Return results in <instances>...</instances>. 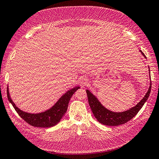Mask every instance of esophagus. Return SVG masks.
I'll return each mask as SVG.
<instances>
[{
    "label": "esophagus",
    "instance_id": "34e87169",
    "mask_svg": "<svg viewBox=\"0 0 159 159\" xmlns=\"http://www.w3.org/2000/svg\"><path fill=\"white\" fill-rule=\"evenodd\" d=\"M79 83L81 87H84V86L87 85L89 84V81L86 78H82L80 80Z\"/></svg>",
    "mask_w": 159,
    "mask_h": 159
}]
</instances>
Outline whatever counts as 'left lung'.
I'll return each instance as SVG.
<instances>
[{
	"mask_svg": "<svg viewBox=\"0 0 159 159\" xmlns=\"http://www.w3.org/2000/svg\"><path fill=\"white\" fill-rule=\"evenodd\" d=\"M140 52L142 55L146 58V56L143 54V52L141 50H140ZM149 71H150V70H149ZM149 74H150V72H149ZM151 90V81H150V86H149L147 93L140 102L135 106L121 112H114L105 108L100 103L98 99L95 97V95L91 93L89 90L86 89V93H87L88 95V102L91 109L92 111V113H93L95 117L97 119L98 121L100 123L105 125L117 126L128 122L135 116L139 111V110L143 107L144 104L147 102L148 96L150 95Z\"/></svg>",
	"mask_w": 159,
	"mask_h": 159,
	"instance_id": "1",
	"label": "left lung"
}]
</instances>
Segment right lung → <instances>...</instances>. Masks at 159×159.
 Instances as JSON below:
<instances>
[{
    "label": "right lung",
    "mask_w": 159,
    "mask_h": 159,
    "mask_svg": "<svg viewBox=\"0 0 159 159\" xmlns=\"http://www.w3.org/2000/svg\"><path fill=\"white\" fill-rule=\"evenodd\" d=\"M80 88L79 86H77L68 90L51 108L46 110L45 111L37 113H28L18 108L11 98L8 87L7 88V97L9 102L12 104L16 111L26 123L34 127L48 128L54 126L60 122L67 111L71 96Z\"/></svg>",
    "instance_id": "right-lung-1"
}]
</instances>
